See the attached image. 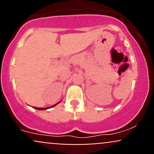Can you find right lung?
Returning a JSON list of instances; mask_svg holds the SVG:
<instances>
[{"label":"right lung","mask_w":154,"mask_h":154,"mask_svg":"<svg viewBox=\"0 0 154 154\" xmlns=\"http://www.w3.org/2000/svg\"><path fill=\"white\" fill-rule=\"evenodd\" d=\"M57 104V103H56ZM56 104H55V105H54V106H51V107H49V108H51V107H54V106H55L56 105ZM35 109H38V110H44V109H49V108H37V107H34Z\"/></svg>","instance_id":"add662e5"}]
</instances>
